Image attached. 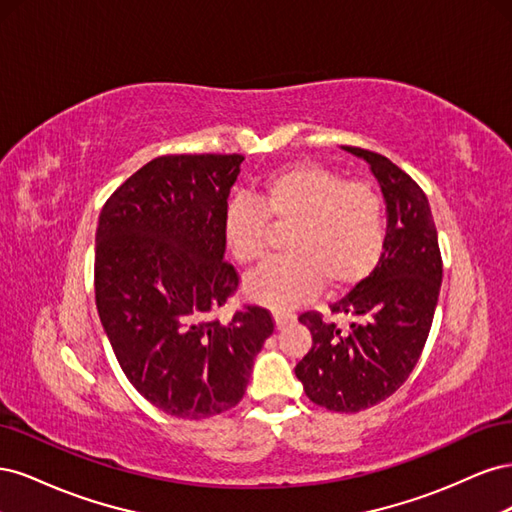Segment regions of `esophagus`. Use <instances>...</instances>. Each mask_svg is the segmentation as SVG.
<instances>
[{
	"label": "esophagus",
	"mask_w": 512,
	"mask_h": 512,
	"mask_svg": "<svg viewBox=\"0 0 512 512\" xmlns=\"http://www.w3.org/2000/svg\"><path fill=\"white\" fill-rule=\"evenodd\" d=\"M273 318H275V327L277 329H284L286 324L297 320V316H294L292 312H273Z\"/></svg>",
	"instance_id": "34e87169"
}]
</instances>
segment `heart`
<instances>
[{"label":"heart","mask_w":512,"mask_h":512,"mask_svg":"<svg viewBox=\"0 0 512 512\" xmlns=\"http://www.w3.org/2000/svg\"><path fill=\"white\" fill-rule=\"evenodd\" d=\"M269 218L290 224L288 254L245 280L247 297L273 309H290L322 286L344 290L367 277L384 250L386 220L380 196L365 183L314 162L273 170L258 200L232 198L224 207L222 235L241 265L262 260L269 247Z\"/></svg>","instance_id":"b5f03b06"}]
</instances>
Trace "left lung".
Here are the masks:
<instances>
[{"mask_svg": "<svg viewBox=\"0 0 512 512\" xmlns=\"http://www.w3.org/2000/svg\"><path fill=\"white\" fill-rule=\"evenodd\" d=\"M369 164L386 205L384 250L365 280L331 305L348 329L305 312L312 350L294 367L305 395L333 412H361L391 397L418 363L438 305L442 258L429 200L380 153L344 147Z\"/></svg>", "mask_w": 512, "mask_h": 512, "instance_id": "obj_1", "label": "left lung"}]
</instances>
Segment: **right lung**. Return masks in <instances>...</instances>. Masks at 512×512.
Here are the masks:
<instances>
[{
    "label": "right lung",
    "mask_w": 512,
    "mask_h": 512,
    "mask_svg": "<svg viewBox=\"0 0 512 512\" xmlns=\"http://www.w3.org/2000/svg\"><path fill=\"white\" fill-rule=\"evenodd\" d=\"M162 156L106 200L96 230V305L108 342L149 404L200 421L235 408L256 354L273 333L267 309L247 305L207 320L237 290L224 260V207L241 162Z\"/></svg>",
    "instance_id": "obj_1"
}]
</instances>
